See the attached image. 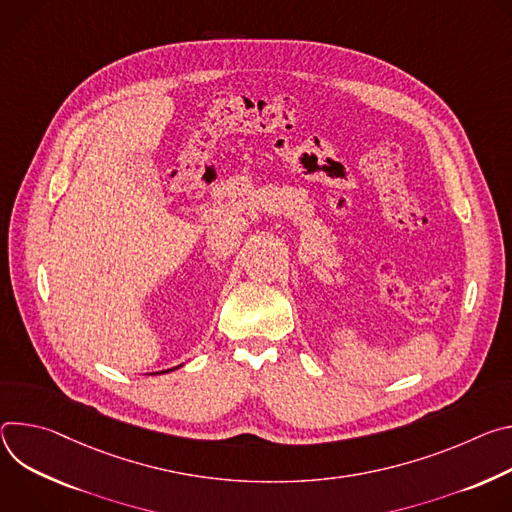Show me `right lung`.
I'll return each instance as SVG.
<instances>
[{
  "label": "right lung",
  "mask_w": 512,
  "mask_h": 512,
  "mask_svg": "<svg viewBox=\"0 0 512 512\" xmlns=\"http://www.w3.org/2000/svg\"><path fill=\"white\" fill-rule=\"evenodd\" d=\"M177 368H181V366H177ZM177 368H170V370H160V372H154V374H166V372H173V370H177Z\"/></svg>",
  "instance_id": "1"
}]
</instances>
